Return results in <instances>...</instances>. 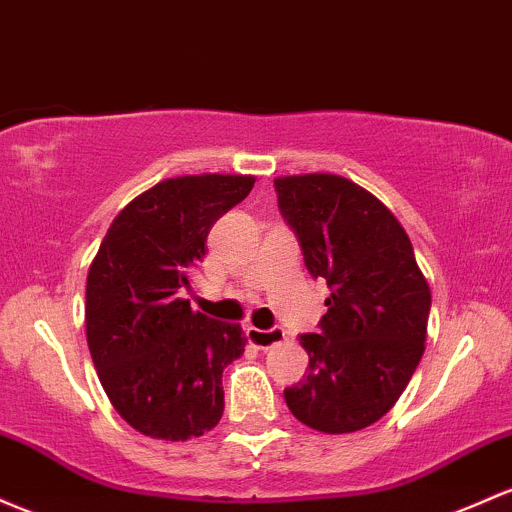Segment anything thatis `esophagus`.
<instances>
[{"instance_id": "1", "label": "esophagus", "mask_w": 512, "mask_h": 512, "mask_svg": "<svg viewBox=\"0 0 512 512\" xmlns=\"http://www.w3.org/2000/svg\"><path fill=\"white\" fill-rule=\"evenodd\" d=\"M245 335H247V340H250L255 347H260V350H269V347L279 345V342H284V338H286V333L279 328V325H274V328H269V330L252 328L250 325V328L245 330Z\"/></svg>"}]
</instances>
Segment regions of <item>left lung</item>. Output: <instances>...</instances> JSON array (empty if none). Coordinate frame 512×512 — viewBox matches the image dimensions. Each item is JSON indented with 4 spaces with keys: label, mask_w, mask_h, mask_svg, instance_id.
Instances as JSON below:
<instances>
[{
    "label": "left lung",
    "mask_w": 512,
    "mask_h": 512,
    "mask_svg": "<svg viewBox=\"0 0 512 512\" xmlns=\"http://www.w3.org/2000/svg\"><path fill=\"white\" fill-rule=\"evenodd\" d=\"M274 189L306 269L330 289L318 333L299 338L308 374L284 401L318 432L362 430L391 411L423 357L430 286L396 216L355 182L303 174Z\"/></svg>",
    "instance_id": "1"
}]
</instances>
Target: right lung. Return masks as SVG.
Returning <instances> with one entry per match:
<instances>
[{"label": "right lung", "mask_w": 512, "mask_h": 512, "mask_svg": "<svg viewBox=\"0 0 512 512\" xmlns=\"http://www.w3.org/2000/svg\"><path fill=\"white\" fill-rule=\"evenodd\" d=\"M243 174L155 184L114 218L87 277V345L111 406L155 440H189L223 415V369L245 352L238 323L194 313L184 291L213 223L250 194Z\"/></svg>", "instance_id": "1"}]
</instances>
